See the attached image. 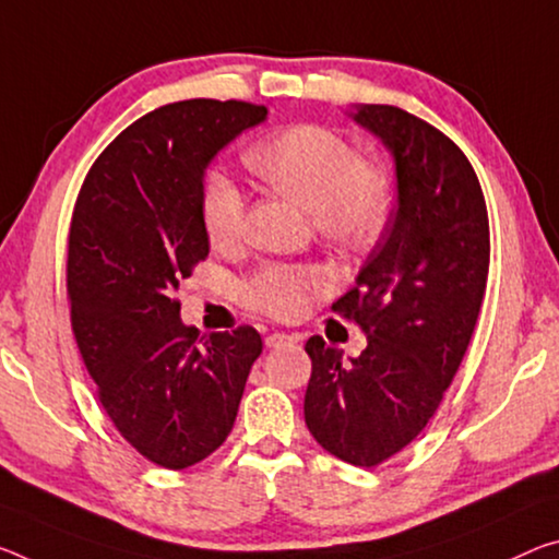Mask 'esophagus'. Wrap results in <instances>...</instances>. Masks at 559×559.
Wrapping results in <instances>:
<instances>
[{
	"label": "esophagus",
	"instance_id": "34e87169",
	"mask_svg": "<svg viewBox=\"0 0 559 559\" xmlns=\"http://www.w3.org/2000/svg\"><path fill=\"white\" fill-rule=\"evenodd\" d=\"M294 341H296L294 335H288V333H269V335H265V345H269V348H281V345L294 343Z\"/></svg>",
	"mask_w": 559,
	"mask_h": 559
}]
</instances>
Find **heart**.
Listing matches in <instances>:
<instances>
[{"mask_svg":"<svg viewBox=\"0 0 559 559\" xmlns=\"http://www.w3.org/2000/svg\"><path fill=\"white\" fill-rule=\"evenodd\" d=\"M246 162L265 183L313 211L316 228L333 243L376 241L391 216V168L360 158L348 139L328 127L298 123L281 129L255 144ZM201 221L216 248H231L243 238L246 193L228 174L209 171L203 179ZM321 283L316 269L269 263L248 278L243 296L255 311L296 318Z\"/></svg>","mask_w":559,"mask_h":559,"instance_id":"heart-1","label":"heart"}]
</instances>
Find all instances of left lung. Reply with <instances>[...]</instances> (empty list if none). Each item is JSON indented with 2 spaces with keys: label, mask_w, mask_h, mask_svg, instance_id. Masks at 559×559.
Returning <instances> with one entry per match:
<instances>
[{
  "label": "left lung",
  "mask_w": 559,
  "mask_h": 559,
  "mask_svg": "<svg viewBox=\"0 0 559 559\" xmlns=\"http://www.w3.org/2000/svg\"><path fill=\"white\" fill-rule=\"evenodd\" d=\"M350 117L393 154L397 206L333 304L366 333V350L345 362L321 335L308 338L304 415L328 453L376 467L420 436L453 383L483 306L490 226L475 168L442 131L388 104Z\"/></svg>",
  "instance_id": "8db88e82"
}]
</instances>
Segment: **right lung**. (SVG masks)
<instances>
[{
    "instance_id": "obj_1",
    "label": "right lung",
    "mask_w": 559,
    "mask_h": 559,
    "mask_svg": "<svg viewBox=\"0 0 559 559\" xmlns=\"http://www.w3.org/2000/svg\"><path fill=\"white\" fill-rule=\"evenodd\" d=\"M265 114L234 99L158 106L104 148L74 206L67 290L79 353L114 428L166 471L224 445L263 350L251 325L199 338L176 290L209 255L206 166Z\"/></svg>"
}]
</instances>
